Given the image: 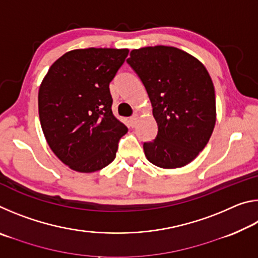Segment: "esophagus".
<instances>
[{"mask_svg": "<svg viewBox=\"0 0 258 258\" xmlns=\"http://www.w3.org/2000/svg\"><path fill=\"white\" fill-rule=\"evenodd\" d=\"M138 118H139L138 115H134L130 118V125L132 126V127H135V125H137V123H138Z\"/></svg>", "mask_w": 258, "mask_h": 258, "instance_id": "esophagus-1", "label": "esophagus"}]
</instances>
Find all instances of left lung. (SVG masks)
<instances>
[{"label": "left lung", "instance_id": "left-lung-1", "mask_svg": "<svg viewBox=\"0 0 258 258\" xmlns=\"http://www.w3.org/2000/svg\"><path fill=\"white\" fill-rule=\"evenodd\" d=\"M145 85L158 133L143 143L147 159L161 168L191 163L212 137L216 121L215 90L200 61L177 47L132 50L126 60Z\"/></svg>", "mask_w": 258, "mask_h": 258}]
</instances>
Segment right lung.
Here are the masks:
<instances>
[{
    "mask_svg": "<svg viewBox=\"0 0 258 258\" xmlns=\"http://www.w3.org/2000/svg\"><path fill=\"white\" fill-rule=\"evenodd\" d=\"M127 49L89 47L54 61L38 90V115L46 142L69 168L92 173L115 159L127 127L113 116L109 84Z\"/></svg>",
    "mask_w": 258,
    "mask_h": 258,
    "instance_id": "right-lung-1",
    "label": "right lung"
}]
</instances>
